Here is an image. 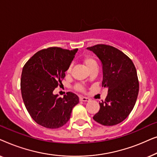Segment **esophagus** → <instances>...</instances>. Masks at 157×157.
Returning <instances> with one entry per match:
<instances>
[{"instance_id": "1", "label": "esophagus", "mask_w": 157, "mask_h": 157, "mask_svg": "<svg viewBox=\"0 0 157 157\" xmlns=\"http://www.w3.org/2000/svg\"><path fill=\"white\" fill-rule=\"evenodd\" d=\"M79 101H89L90 98L88 97H84V96H80L79 97Z\"/></svg>"}]
</instances>
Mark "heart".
I'll use <instances>...</instances> for the list:
<instances>
[{
  "label": "heart",
  "mask_w": 157,
  "mask_h": 157,
  "mask_svg": "<svg viewBox=\"0 0 157 157\" xmlns=\"http://www.w3.org/2000/svg\"><path fill=\"white\" fill-rule=\"evenodd\" d=\"M82 61L83 64L86 66V67L89 70V71L92 69V68L97 67V63H96V60L94 59L93 57L89 56H85L82 59ZM71 68H72V66L71 65L67 69V71H66L67 72V74H70L71 71ZM75 89H76V91H80V92L85 91V88L82 84L76 85V86H75Z\"/></svg>",
  "instance_id": "obj_1"
}]
</instances>
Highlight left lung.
<instances>
[{
    "label": "left lung",
    "instance_id": "left-lung-1",
    "mask_svg": "<svg viewBox=\"0 0 157 157\" xmlns=\"http://www.w3.org/2000/svg\"><path fill=\"white\" fill-rule=\"evenodd\" d=\"M87 48L101 61L102 86L108 89L93 119L104 126L116 125L129 115L136 104L139 89L136 69L132 60L115 47L97 44Z\"/></svg>",
    "mask_w": 157,
    "mask_h": 157
}]
</instances>
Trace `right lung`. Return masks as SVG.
Masks as SVG:
<instances>
[{
	"label": "right lung",
	"instance_id": "add662e5",
	"mask_svg": "<svg viewBox=\"0 0 157 157\" xmlns=\"http://www.w3.org/2000/svg\"><path fill=\"white\" fill-rule=\"evenodd\" d=\"M77 51L78 48L70 51L59 47L42 49L23 66L21 78L23 102L32 119L44 127L63 126L78 104V96L72 92H67L63 98L53 94L55 88L62 84Z\"/></svg>",
	"mask_w": 157,
	"mask_h": 157
}]
</instances>
